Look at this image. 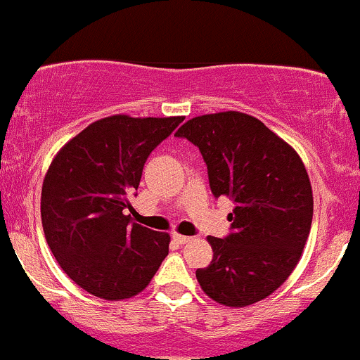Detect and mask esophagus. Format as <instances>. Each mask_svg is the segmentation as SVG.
Masks as SVG:
<instances>
[{"instance_id": "34e87169", "label": "esophagus", "mask_w": 360, "mask_h": 360, "mask_svg": "<svg viewBox=\"0 0 360 360\" xmlns=\"http://www.w3.org/2000/svg\"><path fill=\"white\" fill-rule=\"evenodd\" d=\"M173 240H175L179 245H185V243H188V241H191V238L181 236V234H173Z\"/></svg>"}]
</instances>
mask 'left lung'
<instances>
[{"label":"left lung","instance_id":"obj_1","mask_svg":"<svg viewBox=\"0 0 360 360\" xmlns=\"http://www.w3.org/2000/svg\"><path fill=\"white\" fill-rule=\"evenodd\" d=\"M201 152L213 195L233 199L231 233L208 236L210 266L195 278L206 296L243 308L266 300L300 262L313 219V194L297 152L255 117L220 112L176 131Z\"/></svg>","mask_w":360,"mask_h":360}]
</instances>
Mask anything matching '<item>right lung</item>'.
<instances>
[{"label": "right lung", "instance_id": "right-lung-1", "mask_svg": "<svg viewBox=\"0 0 360 360\" xmlns=\"http://www.w3.org/2000/svg\"><path fill=\"white\" fill-rule=\"evenodd\" d=\"M184 117L112 115L71 138L41 187V224L56 261L96 297L136 296L169 252V234L131 222V195L150 152Z\"/></svg>", "mask_w": 360, "mask_h": 360}]
</instances>
